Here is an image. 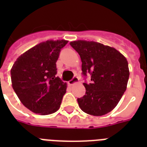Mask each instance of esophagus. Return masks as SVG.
I'll list each match as a JSON object with an SVG mask.
<instances>
[{
  "instance_id": "1",
  "label": "esophagus",
  "mask_w": 147,
  "mask_h": 147,
  "mask_svg": "<svg viewBox=\"0 0 147 147\" xmlns=\"http://www.w3.org/2000/svg\"><path fill=\"white\" fill-rule=\"evenodd\" d=\"M78 82V78L76 76H74L73 78H71V80H69V82H68V84L70 85H73L74 83Z\"/></svg>"
}]
</instances>
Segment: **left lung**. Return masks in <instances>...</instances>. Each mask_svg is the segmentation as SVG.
Wrapping results in <instances>:
<instances>
[{
  "instance_id": "1",
  "label": "left lung",
  "mask_w": 147,
  "mask_h": 147,
  "mask_svg": "<svg viewBox=\"0 0 147 147\" xmlns=\"http://www.w3.org/2000/svg\"><path fill=\"white\" fill-rule=\"evenodd\" d=\"M70 45L80 55L84 78L91 76L89 83H83L85 94L77 99L79 107L93 116L109 113L127 88L130 76L127 59L114 48L94 41L78 40Z\"/></svg>"
}]
</instances>
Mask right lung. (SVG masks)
<instances>
[{"mask_svg": "<svg viewBox=\"0 0 147 147\" xmlns=\"http://www.w3.org/2000/svg\"><path fill=\"white\" fill-rule=\"evenodd\" d=\"M68 41L48 40L20 56L10 70L13 88L22 104L42 115L59 110L66 92V83L57 74L56 62Z\"/></svg>", "mask_w": 147, "mask_h": 147, "instance_id": "obj_1", "label": "right lung"}]
</instances>
